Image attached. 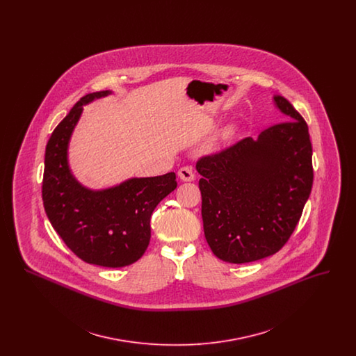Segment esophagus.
Listing matches in <instances>:
<instances>
[{"label":"esophagus","mask_w":356,"mask_h":356,"mask_svg":"<svg viewBox=\"0 0 356 356\" xmlns=\"http://www.w3.org/2000/svg\"><path fill=\"white\" fill-rule=\"evenodd\" d=\"M179 177L183 180V181H193L195 180V173L191 167H183L180 168L177 172Z\"/></svg>","instance_id":"obj_1"}]
</instances>
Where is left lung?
Listing matches in <instances>:
<instances>
[{"mask_svg":"<svg viewBox=\"0 0 356 356\" xmlns=\"http://www.w3.org/2000/svg\"><path fill=\"white\" fill-rule=\"evenodd\" d=\"M273 100L288 121L196 163L204 235L212 252L228 263H251L280 251L311 193L308 125L287 99Z\"/></svg>","mask_w":356,"mask_h":356,"instance_id":"1","label":"left lung"}]
</instances>
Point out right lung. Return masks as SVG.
I'll return each instance as SVG.
<instances>
[{
	"instance_id": "add662e5",
	"label": "right lung",
	"mask_w": 356,
	"mask_h": 356,
	"mask_svg": "<svg viewBox=\"0 0 356 356\" xmlns=\"http://www.w3.org/2000/svg\"><path fill=\"white\" fill-rule=\"evenodd\" d=\"M108 93L85 95L54 128L45 151L42 202L53 228L73 254L89 264L119 268L144 254L151 240L153 209L177 181L170 172L89 191L73 179L67 161L69 137L83 105Z\"/></svg>"
}]
</instances>
